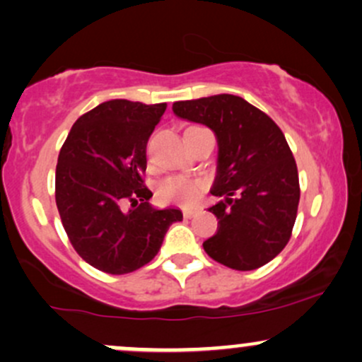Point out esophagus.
<instances>
[{"label":"esophagus","instance_id":"34e87169","mask_svg":"<svg viewBox=\"0 0 362 362\" xmlns=\"http://www.w3.org/2000/svg\"><path fill=\"white\" fill-rule=\"evenodd\" d=\"M197 213H199L197 209H185V211H184V216H185L187 219H190V218H194V216L197 214Z\"/></svg>","mask_w":362,"mask_h":362}]
</instances>
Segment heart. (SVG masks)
<instances>
[{"label": "heart", "instance_id": "b5f03b06", "mask_svg": "<svg viewBox=\"0 0 362 362\" xmlns=\"http://www.w3.org/2000/svg\"><path fill=\"white\" fill-rule=\"evenodd\" d=\"M204 187L195 178L167 177L160 182L156 194L165 204H175L182 207H192L202 199Z\"/></svg>", "mask_w": 362, "mask_h": 362}]
</instances>
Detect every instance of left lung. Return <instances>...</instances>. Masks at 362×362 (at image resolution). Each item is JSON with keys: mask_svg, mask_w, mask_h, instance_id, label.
<instances>
[{"mask_svg": "<svg viewBox=\"0 0 362 362\" xmlns=\"http://www.w3.org/2000/svg\"><path fill=\"white\" fill-rule=\"evenodd\" d=\"M173 114L204 124L218 139V170L209 211L218 231L202 243L211 259L253 271L271 262L291 238L300 204L296 161L267 114L236 95L173 103Z\"/></svg>", "mask_w": 362, "mask_h": 362, "instance_id": "1", "label": "left lung"}]
</instances>
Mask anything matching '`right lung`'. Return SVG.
Wrapping results in <instances>:
<instances>
[{"label": "right lung", "mask_w": 362, "mask_h": 362, "mask_svg": "<svg viewBox=\"0 0 362 362\" xmlns=\"http://www.w3.org/2000/svg\"><path fill=\"white\" fill-rule=\"evenodd\" d=\"M167 103L103 102L74 122L56 167V204L78 255L120 276L155 259L175 207L156 209L144 187L146 144ZM129 202L132 207L125 209Z\"/></svg>", "instance_id": "right-lung-1"}]
</instances>
